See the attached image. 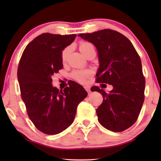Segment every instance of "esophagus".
Masks as SVG:
<instances>
[{
    "mask_svg": "<svg viewBox=\"0 0 161 161\" xmlns=\"http://www.w3.org/2000/svg\"><path fill=\"white\" fill-rule=\"evenodd\" d=\"M84 88H85V90H86V91L88 92V94L91 93V89H90V87H88V86H84Z\"/></svg>",
    "mask_w": 161,
    "mask_h": 161,
    "instance_id": "esophagus-1",
    "label": "esophagus"
}]
</instances>
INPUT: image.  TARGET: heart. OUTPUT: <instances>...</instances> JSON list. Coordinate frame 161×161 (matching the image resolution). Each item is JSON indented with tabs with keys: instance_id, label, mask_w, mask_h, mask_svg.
I'll list each match as a JSON object with an SVG mask.
<instances>
[{
	"instance_id": "obj_1",
	"label": "heart",
	"mask_w": 161,
	"mask_h": 161,
	"mask_svg": "<svg viewBox=\"0 0 161 161\" xmlns=\"http://www.w3.org/2000/svg\"><path fill=\"white\" fill-rule=\"evenodd\" d=\"M92 47H94L93 46L88 42H82L80 43V45H79V48H80V50L81 51V53L85 56L86 55L88 50L91 49ZM70 52V47H67L62 50V52L61 53V61H62V63L64 64L66 62L68 57L69 56ZM90 75H91L90 72L88 70H76V71H74L73 73H72L71 76L73 77V80L77 81V82L81 83V84H84L86 82L87 79L90 77Z\"/></svg>"
}]
</instances>
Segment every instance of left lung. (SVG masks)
Wrapping results in <instances>:
<instances>
[{
    "label": "left lung",
    "instance_id": "1",
    "mask_svg": "<svg viewBox=\"0 0 161 161\" xmlns=\"http://www.w3.org/2000/svg\"><path fill=\"white\" fill-rule=\"evenodd\" d=\"M79 36L97 50L100 67L96 82L114 87L108 93L98 86L92 87L103 97L96 110L99 122L114 132L125 131L138 119L145 100L141 58L129 39L115 30L104 29Z\"/></svg>",
    "mask_w": 161,
    "mask_h": 161
}]
</instances>
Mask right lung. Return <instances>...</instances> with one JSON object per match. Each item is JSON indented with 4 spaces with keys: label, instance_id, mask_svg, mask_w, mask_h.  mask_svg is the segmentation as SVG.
Segmentation results:
<instances>
[{
    "label": "right lung",
    "instance_id": "obj_1",
    "mask_svg": "<svg viewBox=\"0 0 161 161\" xmlns=\"http://www.w3.org/2000/svg\"><path fill=\"white\" fill-rule=\"evenodd\" d=\"M76 36L43 33L25 47L19 61L17 77L27 114L35 127L47 135L67 129L78 104L87 96L75 81L63 91L52 85V75L63 68L61 53Z\"/></svg>",
    "mask_w": 161,
    "mask_h": 161
}]
</instances>
